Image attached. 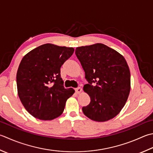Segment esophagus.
<instances>
[{"label": "esophagus", "instance_id": "1", "mask_svg": "<svg viewBox=\"0 0 153 153\" xmlns=\"http://www.w3.org/2000/svg\"><path fill=\"white\" fill-rule=\"evenodd\" d=\"M75 91H76L77 94H80V93L82 91V89L81 88H77L75 89Z\"/></svg>", "mask_w": 153, "mask_h": 153}]
</instances>
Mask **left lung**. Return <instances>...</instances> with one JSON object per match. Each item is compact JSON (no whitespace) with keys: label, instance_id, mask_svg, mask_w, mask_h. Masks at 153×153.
<instances>
[{"label":"left lung","instance_id":"left-lung-1","mask_svg":"<svg viewBox=\"0 0 153 153\" xmlns=\"http://www.w3.org/2000/svg\"><path fill=\"white\" fill-rule=\"evenodd\" d=\"M76 55L88 82L83 91L91 100L82 107L83 113L97 122L114 118L126 103L131 89L130 70L125 58L100 43L77 47Z\"/></svg>","mask_w":153,"mask_h":153}]
</instances>
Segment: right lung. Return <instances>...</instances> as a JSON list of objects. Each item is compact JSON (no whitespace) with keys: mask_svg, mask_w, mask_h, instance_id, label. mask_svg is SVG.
<instances>
[{"mask_svg":"<svg viewBox=\"0 0 153 153\" xmlns=\"http://www.w3.org/2000/svg\"><path fill=\"white\" fill-rule=\"evenodd\" d=\"M73 48L45 44L23 57L16 74L18 95L30 114L49 121L62 115L74 94L65 89L60 68L73 54Z\"/></svg>","mask_w":153,"mask_h":153,"instance_id":"1","label":"right lung"}]
</instances>
